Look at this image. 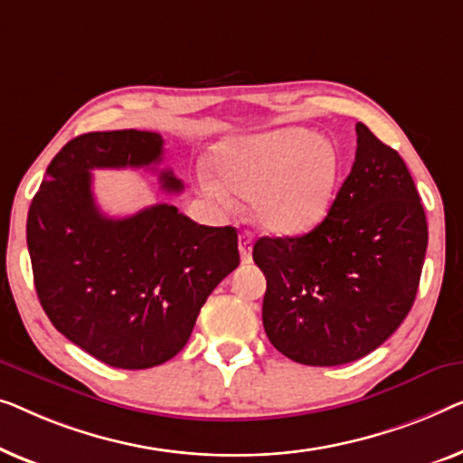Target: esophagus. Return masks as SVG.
Returning <instances> with one entry per match:
<instances>
[{"label":"esophagus","mask_w":463,"mask_h":463,"mask_svg":"<svg viewBox=\"0 0 463 463\" xmlns=\"http://www.w3.org/2000/svg\"><path fill=\"white\" fill-rule=\"evenodd\" d=\"M239 253H241V262H243V264L251 262V237H250V232H243L239 237Z\"/></svg>","instance_id":"1"}]
</instances>
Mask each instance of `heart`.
Segmentation results:
<instances>
[{
	"label": "heart",
	"instance_id": "1",
	"mask_svg": "<svg viewBox=\"0 0 463 463\" xmlns=\"http://www.w3.org/2000/svg\"><path fill=\"white\" fill-rule=\"evenodd\" d=\"M212 167L232 194L253 201L266 232L296 237L317 229L334 203L342 164L334 145L304 128L229 138L213 148ZM220 203L229 194L216 180H201Z\"/></svg>",
	"mask_w": 463,
	"mask_h": 463
}]
</instances>
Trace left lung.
Here are the masks:
<instances>
[{"mask_svg":"<svg viewBox=\"0 0 463 463\" xmlns=\"http://www.w3.org/2000/svg\"><path fill=\"white\" fill-rule=\"evenodd\" d=\"M426 247V213L405 161L356 123L353 169L323 222L253 245L270 344L312 367L373 353L411 310Z\"/></svg>","mask_w":463,"mask_h":463,"instance_id":"left-lung-1","label":"left lung"}]
</instances>
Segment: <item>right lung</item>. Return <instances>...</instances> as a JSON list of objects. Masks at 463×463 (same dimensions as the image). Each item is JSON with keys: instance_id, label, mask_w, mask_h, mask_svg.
<instances>
[{"instance_id": "add662e5", "label": "right lung", "mask_w": 463, "mask_h": 463, "mask_svg": "<svg viewBox=\"0 0 463 463\" xmlns=\"http://www.w3.org/2000/svg\"><path fill=\"white\" fill-rule=\"evenodd\" d=\"M155 132H90L52 159L31 201L27 245L42 308L64 337L117 369H148L186 346L207 296L239 266L237 231L203 226L159 203L109 218L92 194V169L151 167ZM161 188L182 182L164 169Z\"/></svg>"}]
</instances>
